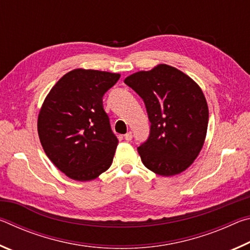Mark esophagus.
I'll use <instances>...</instances> for the list:
<instances>
[{"instance_id":"34e87169","label":"esophagus","mask_w":250,"mask_h":250,"mask_svg":"<svg viewBox=\"0 0 250 250\" xmlns=\"http://www.w3.org/2000/svg\"><path fill=\"white\" fill-rule=\"evenodd\" d=\"M125 139L126 141H131L132 140V133L131 132H126L125 134Z\"/></svg>"}]
</instances>
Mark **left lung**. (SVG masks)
Returning <instances> with one entry per match:
<instances>
[{
  "instance_id": "8db88e82",
  "label": "left lung",
  "mask_w": 250,
  "mask_h": 250,
  "mask_svg": "<svg viewBox=\"0 0 250 250\" xmlns=\"http://www.w3.org/2000/svg\"><path fill=\"white\" fill-rule=\"evenodd\" d=\"M125 83L145 101L151 122L149 138L138 147L142 163L162 176L185 171L201 152L208 125L200 86L166 64L130 75Z\"/></svg>"
}]
</instances>
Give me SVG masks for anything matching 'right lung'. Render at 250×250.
<instances>
[{
	"label": "right lung",
	"instance_id": "add662e5",
	"mask_svg": "<svg viewBox=\"0 0 250 250\" xmlns=\"http://www.w3.org/2000/svg\"><path fill=\"white\" fill-rule=\"evenodd\" d=\"M119 74L74 69L58 80L42 105L37 131L46 155L75 181H91L107 171L118 139L103 97Z\"/></svg>",
	"mask_w": 250,
	"mask_h": 250
}]
</instances>
